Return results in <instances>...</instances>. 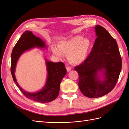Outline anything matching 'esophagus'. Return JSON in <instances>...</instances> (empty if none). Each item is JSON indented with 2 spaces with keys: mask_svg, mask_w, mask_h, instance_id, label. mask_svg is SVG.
<instances>
[{
  "mask_svg": "<svg viewBox=\"0 0 129 129\" xmlns=\"http://www.w3.org/2000/svg\"><path fill=\"white\" fill-rule=\"evenodd\" d=\"M66 69H67V72H69V71H71V68L70 67H68V66H67V67H66Z\"/></svg>",
  "mask_w": 129,
  "mask_h": 129,
  "instance_id": "34e87169",
  "label": "esophagus"
}]
</instances>
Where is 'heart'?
Instances as JSON below:
<instances>
[{
  "mask_svg": "<svg viewBox=\"0 0 129 129\" xmlns=\"http://www.w3.org/2000/svg\"><path fill=\"white\" fill-rule=\"evenodd\" d=\"M57 47H52L53 54L58 57L68 54V60L72 63L79 64L87 58L91 48V41L88 38L77 35L58 42Z\"/></svg>",
  "mask_w": 129,
  "mask_h": 129,
  "instance_id": "b5f03b06",
  "label": "heart"
}]
</instances>
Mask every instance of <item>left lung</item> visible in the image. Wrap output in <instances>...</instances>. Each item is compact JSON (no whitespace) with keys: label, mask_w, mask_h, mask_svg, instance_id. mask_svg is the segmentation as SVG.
<instances>
[{"label":"left lung","mask_w":129,"mask_h":129,"mask_svg":"<svg viewBox=\"0 0 129 129\" xmlns=\"http://www.w3.org/2000/svg\"><path fill=\"white\" fill-rule=\"evenodd\" d=\"M94 28L97 38L92 49L87 59L74 68L79 74L81 91L89 98L100 97L110 92L122 69L116 40L102 26L97 25Z\"/></svg>","instance_id":"obj_1"}]
</instances>
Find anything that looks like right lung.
Listing matches in <instances>:
<instances>
[{
	"label": "right lung",
	"instance_id": "obj_1",
	"mask_svg": "<svg viewBox=\"0 0 129 129\" xmlns=\"http://www.w3.org/2000/svg\"><path fill=\"white\" fill-rule=\"evenodd\" d=\"M34 48H47L45 43L41 39L37 37L31 31L26 30L23 33L11 54V74L14 82L27 98L40 103H47L56 99L60 91V84L67 73V70L63 62H53L46 60L47 71V78L44 87L36 92H27L18 84L15 76L17 62L20 56L25 51Z\"/></svg>",
	"mask_w": 129,
	"mask_h": 129
}]
</instances>
